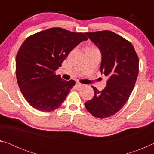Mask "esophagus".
I'll return each instance as SVG.
<instances>
[{"mask_svg":"<svg viewBox=\"0 0 154 154\" xmlns=\"http://www.w3.org/2000/svg\"><path fill=\"white\" fill-rule=\"evenodd\" d=\"M82 86H83V84H82V83H76V87L77 88H81Z\"/></svg>","mask_w":154,"mask_h":154,"instance_id":"1","label":"esophagus"}]
</instances>
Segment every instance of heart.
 <instances>
[{"mask_svg":"<svg viewBox=\"0 0 154 154\" xmlns=\"http://www.w3.org/2000/svg\"><path fill=\"white\" fill-rule=\"evenodd\" d=\"M94 49H95V48H94Z\"/></svg>","mask_w":154,"mask_h":154,"instance_id":"1","label":"heart"}]
</instances>
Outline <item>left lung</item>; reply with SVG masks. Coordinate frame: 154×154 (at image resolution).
<instances>
[{"mask_svg":"<svg viewBox=\"0 0 154 154\" xmlns=\"http://www.w3.org/2000/svg\"><path fill=\"white\" fill-rule=\"evenodd\" d=\"M85 34L100 49V72L108 77L106 86L101 92L92 86L94 96L85 106L95 118H109L128 100L139 74V58L132 43L112 31Z\"/></svg>","mask_w":154,"mask_h":154,"instance_id":"1","label":"left lung"}]
</instances>
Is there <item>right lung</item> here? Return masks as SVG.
Listing matches in <instances>:
<instances>
[{
    "label": "right lung",
    "instance_id": "right-lung-1",
    "mask_svg": "<svg viewBox=\"0 0 154 154\" xmlns=\"http://www.w3.org/2000/svg\"><path fill=\"white\" fill-rule=\"evenodd\" d=\"M88 38L82 32L51 28L31 35L17 51L15 73L21 92L35 109L50 112L58 109L75 85L56 71L69 54Z\"/></svg>",
    "mask_w": 154,
    "mask_h": 154
}]
</instances>
